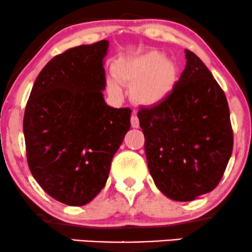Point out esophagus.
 <instances>
[{
  "mask_svg": "<svg viewBox=\"0 0 252 252\" xmlns=\"http://www.w3.org/2000/svg\"><path fill=\"white\" fill-rule=\"evenodd\" d=\"M130 121H131L132 128H138V126H140V121H138L137 115H136L135 112L131 115V118H130Z\"/></svg>",
  "mask_w": 252,
  "mask_h": 252,
  "instance_id": "obj_1",
  "label": "esophagus"
}]
</instances>
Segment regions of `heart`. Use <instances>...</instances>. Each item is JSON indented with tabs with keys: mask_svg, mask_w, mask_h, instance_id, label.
<instances>
[{
	"mask_svg": "<svg viewBox=\"0 0 252 252\" xmlns=\"http://www.w3.org/2000/svg\"><path fill=\"white\" fill-rule=\"evenodd\" d=\"M176 68L169 59L158 51H150L136 57L118 59L114 65L115 78L106 80V90L114 98H121V84L131 85V97L143 105H153L169 94L175 80Z\"/></svg>",
	"mask_w": 252,
	"mask_h": 252,
	"instance_id": "obj_1",
	"label": "heart"
}]
</instances>
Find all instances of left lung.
Returning <instances> with one entry per match:
<instances>
[{"label":"left lung","mask_w":252,"mask_h":252,"mask_svg":"<svg viewBox=\"0 0 252 252\" xmlns=\"http://www.w3.org/2000/svg\"><path fill=\"white\" fill-rule=\"evenodd\" d=\"M185 54L186 67L172 91L137 114L150 175L175 201H192L215 189L233 148L224 91L193 52Z\"/></svg>","instance_id":"obj_1"}]
</instances>
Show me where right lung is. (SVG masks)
Instances as JSON below:
<instances>
[{
    "label": "right lung",
    "instance_id": "1",
    "mask_svg": "<svg viewBox=\"0 0 252 252\" xmlns=\"http://www.w3.org/2000/svg\"><path fill=\"white\" fill-rule=\"evenodd\" d=\"M109 41L70 48L37 76L25 110L32 175L56 200L83 206L105 186L115 153L130 129L129 108L105 103Z\"/></svg>",
    "mask_w": 252,
    "mask_h": 252
}]
</instances>
